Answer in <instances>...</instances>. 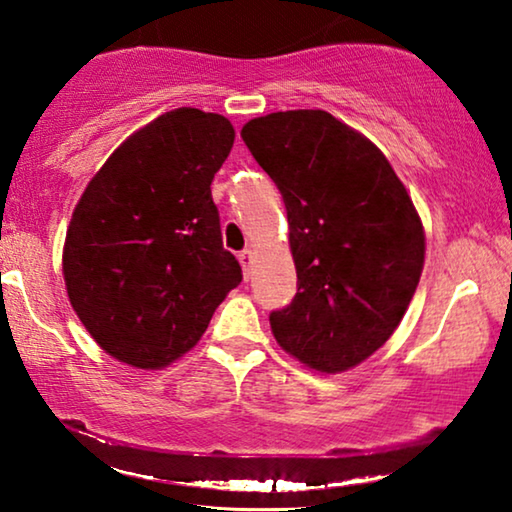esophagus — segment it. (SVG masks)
I'll return each mask as SVG.
<instances>
[{"mask_svg":"<svg viewBox=\"0 0 512 512\" xmlns=\"http://www.w3.org/2000/svg\"><path fill=\"white\" fill-rule=\"evenodd\" d=\"M240 263H242V270H244V275L249 277V272H251V265H254V251L251 249H244V251H240Z\"/></svg>","mask_w":512,"mask_h":512,"instance_id":"1","label":"esophagus"}]
</instances>
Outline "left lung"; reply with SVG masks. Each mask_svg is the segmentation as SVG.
Here are the masks:
<instances>
[{
    "instance_id": "8db88e82",
    "label": "left lung",
    "mask_w": 512,
    "mask_h": 512,
    "mask_svg": "<svg viewBox=\"0 0 512 512\" xmlns=\"http://www.w3.org/2000/svg\"><path fill=\"white\" fill-rule=\"evenodd\" d=\"M242 139L284 198L298 293L270 326L321 373L368 359L401 324L424 265V228L373 142L321 109L254 118Z\"/></svg>"
}]
</instances>
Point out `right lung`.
<instances>
[{"instance_id":"1","label":"right lung","mask_w":512,"mask_h":512,"mask_svg":"<svg viewBox=\"0 0 512 512\" xmlns=\"http://www.w3.org/2000/svg\"><path fill=\"white\" fill-rule=\"evenodd\" d=\"M233 142L228 118L172 109L125 139L83 191L62 272L83 326L114 359L170 366L242 282L212 200Z\"/></svg>"}]
</instances>
